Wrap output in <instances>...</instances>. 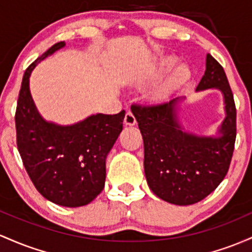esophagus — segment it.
Segmentation results:
<instances>
[{"instance_id": "1", "label": "esophagus", "mask_w": 252, "mask_h": 252, "mask_svg": "<svg viewBox=\"0 0 252 252\" xmlns=\"http://www.w3.org/2000/svg\"><path fill=\"white\" fill-rule=\"evenodd\" d=\"M124 123H125L126 126H134L137 124V120H135L134 115L131 112H127L125 119H124Z\"/></svg>"}]
</instances>
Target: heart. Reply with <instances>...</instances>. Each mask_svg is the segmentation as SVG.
Instances as JSON below:
<instances>
[{"label":"heart","mask_w":252,"mask_h":252,"mask_svg":"<svg viewBox=\"0 0 252 252\" xmlns=\"http://www.w3.org/2000/svg\"><path fill=\"white\" fill-rule=\"evenodd\" d=\"M174 58H164L162 63L159 65V71L168 69L169 66H171L174 64ZM189 78H190V70L187 65L181 64L174 71L171 72V75L169 77H166L156 89L154 90V93L151 94V101L154 102H162L168 98V96L171 94L172 92H175L179 87L185 84Z\"/></svg>","instance_id":"1"}]
</instances>
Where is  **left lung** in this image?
I'll use <instances>...</instances> for the list:
<instances>
[{"mask_svg": "<svg viewBox=\"0 0 252 252\" xmlns=\"http://www.w3.org/2000/svg\"><path fill=\"white\" fill-rule=\"evenodd\" d=\"M217 88L224 95L226 117L217 137L186 132L177 117L176 97L155 106L132 104L144 141V171L150 189L174 205H193L221 183L236 141V104L222 66L208 53L196 92Z\"/></svg>", "mask_w": 252, "mask_h": 252, "instance_id": "8db88e82", "label": "left lung"}]
</instances>
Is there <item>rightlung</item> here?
Listing matches in <instances>:
<instances>
[{
	"mask_svg": "<svg viewBox=\"0 0 252 252\" xmlns=\"http://www.w3.org/2000/svg\"><path fill=\"white\" fill-rule=\"evenodd\" d=\"M64 46V41L55 44L25 71L15 113L16 144L36 190L59 206L80 207L102 191L106 158L123 131L125 111L90 115L70 126L41 118L31 96V72Z\"/></svg>",
	"mask_w": 252,
	"mask_h": 252,
	"instance_id": "add662e5",
	"label": "right lung"
}]
</instances>
